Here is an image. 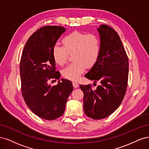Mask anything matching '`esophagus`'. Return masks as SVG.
<instances>
[{"label": "esophagus", "mask_w": 149, "mask_h": 149, "mask_svg": "<svg viewBox=\"0 0 149 149\" xmlns=\"http://www.w3.org/2000/svg\"><path fill=\"white\" fill-rule=\"evenodd\" d=\"M73 87L74 88H78L79 86V84H78V83L77 81H73Z\"/></svg>", "instance_id": "34e87169"}]
</instances>
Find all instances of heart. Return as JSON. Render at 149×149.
I'll list each match as a JSON object with an SVG mask.
<instances>
[{
    "label": "heart",
    "instance_id": "b5f03b06",
    "mask_svg": "<svg viewBox=\"0 0 149 149\" xmlns=\"http://www.w3.org/2000/svg\"><path fill=\"white\" fill-rule=\"evenodd\" d=\"M63 47L54 46L52 51L53 60L60 66L65 65L69 54L73 53L72 63L62 71L66 79L76 80L81 74L86 66L92 67L96 64L101 53V40L96 33L74 31L62 39Z\"/></svg>",
    "mask_w": 149,
    "mask_h": 149
}]
</instances>
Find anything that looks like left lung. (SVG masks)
Instances as JSON below:
<instances>
[{"label":"left lung","instance_id":"left-lung-1","mask_svg":"<svg viewBox=\"0 0 149 149\" xmlns=\"http://www.w3.org/2000/svg\"><path fill=\"white\" fill-rule=\"evenodd\" d=\"M101 40V53L85 77L100 84L80 85L84 93V113L93 119H104L118 109L127 88L129 60L118 33L111 26L98 28Z\"/></svg>","mask_w":149,"mask_h":149}]
</instances>
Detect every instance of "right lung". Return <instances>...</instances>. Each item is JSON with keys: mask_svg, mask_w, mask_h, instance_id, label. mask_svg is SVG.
<instances>
[{"mask_svg": "<svg viewBox=\"0 0 149 149\" xmlns=\"http://www.w3.org/2000/svg\"><path fill=\"white\" fill-rule=\"evenodd\" d=\"M65 29L44 26L31 35L22 52L20 63L21 90L29 109L42 119L52 120L63 114L68 98L73 91L70 81L62 79L57 85L48 81L59 79L52 51Z\"/></svg>", "mask_w": 149, "mask_h": 149, "instance_id": "add662e5", "label": "right lung"}]
</instances>
